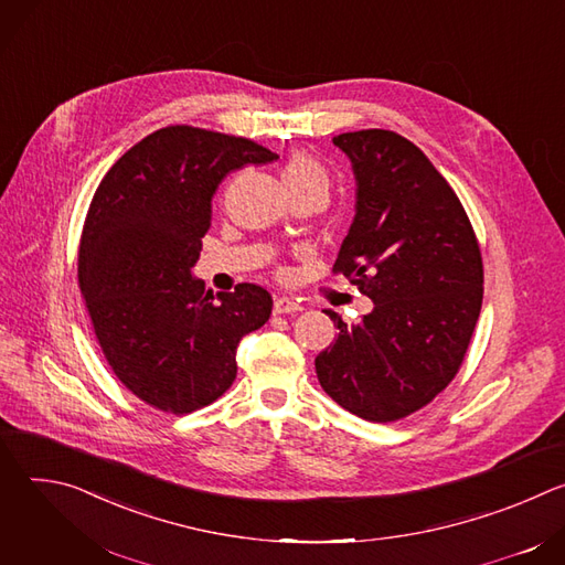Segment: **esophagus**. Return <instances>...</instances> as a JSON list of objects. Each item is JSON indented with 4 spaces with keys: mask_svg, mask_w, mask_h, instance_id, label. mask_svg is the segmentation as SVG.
Here are the masks:
<instances>
[{
    "mask_svg": "<svg viewBox=\"0 0 565 565\" xmlns=\"http://www.w3.org/2000/svg\"><path fill=\"white\" fill-rule=\"evenodd\" d=\"M301 308H303L301 303H297V301H292V299H288V297H279V299L275 301V312H279V315L299 312Z\"/></svg>",
    "mask_w": 565,
    "mask_h": 565,
    "instance_id": "obj_1",
    "label": "esophagus"
}]
</instances>
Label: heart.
<instances>
[{
	"label": "heart",
	"mask_w": 565,
	"mask_h": 565,
	"mask_svg": "<svg viewBox=\"0 0 565 565\" xmlns=\"http://www.w3.org/2000/svg\"><path fill=\"white\" fill-rule=\"evenodd\" d=\"M284 183L292 194L303 190H324L329 192V172L321 160L308 151L292 153L281 170Z\"/></svg>",
	"instance_id": "1"
}]
</instances>
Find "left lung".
Returning a JSON list of instances; mask_svg holds the SVG:
<instances>
[{
    "label": "left lung",
    "mask_w": 565,
    "mask_h": 565,
    "mask_svg": "<svg viewBox=\"0 0 565 565\" xmlns=\"http://www.w3.org/2000/svg\"><path fill=\"white\" fill-rule=\"evenodd\" d=\"M333 142L351 158L355 218L333 273L373 301L315 358L340 407L393 423L423 409L454 380L482 303V259L456 192L405 136L349 131Z\"/></svg>",
    "instance_id": "obj_1"
}]
</instances>
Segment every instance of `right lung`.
Segmentation results:
<instances>
[{
	"instance_id": "1",
	"label": "right lung",
	"mask_w": 565,
	"mask_h": 565,
	"mask_svg": "<svg viewBox=\"0 0 565 565\" xmlns=\"http://www.w3.org/2000/svg\"><path fill=\"white\" fill-rule=\"evenodd\" d=\"M277 158L248 138L172 125L100 181L79 236V292L116 377L149 407L183 416L212 405L236 377L241 338L268 321L266 288L238 284L214 299L192 268L225 174Z\"/></svg>"
}]
</instances>
